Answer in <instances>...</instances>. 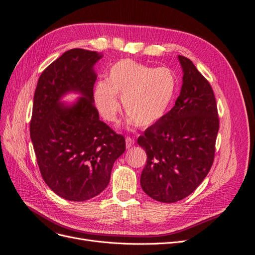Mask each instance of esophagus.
<instances>
[{
  "mask_svg": "<svg viewBox=\"0 0 255 255\" xmlns=\"http://www.w3.org/2000/svg\"><path fill=\"white\" fill-rule=\"evenodd\" d=\"M135 143V139L133 137H130V136H127L126 137V147L127 148H130V147H132Z\"/></svg>",
  "mask_w": 255,
  "mask_h": 255,
  "instance_id": "obj_1",
  "label": "esophagus"
}]
</instances>
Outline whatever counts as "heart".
<instances>
[{"mask_svg":"<svg viewBox=\"0 0 255 255\" xmlns=\"http://www.w3.org/2000/svg\"><path fill=\"white\" fill-rule=\"evenodd\" d=\"M177 77L166 68H152L131 59H122L110 68L106 81H98L94 101L102 117L116 122L123 98L127 116L137 127L153 126L166 116L175 100Z\"/></svg>","mask_w":255,"mask_h":255,"instance_id":"b5f03b06","label":"heart"}]
</instances>
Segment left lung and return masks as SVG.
I'll return each instance as SVG.
<instances>
[{"instance_id":"left-lung-1","label":"left lung","mask_w":255,"mask_h":255,"mask_svg":"<svg viewBox=\"0 0 255 255\" xmlns=\"http://www.w3.org/2000/svg\"><path fill=\"white\" fill-rule=\"evenodd\" d=\"M178 58L184 74L175 106L137 138L147 153L141 186L152 199L165 203L184 199L207 177L219 129L210 83L190 59L181 55Z\"/></svg>"}]
</instances>
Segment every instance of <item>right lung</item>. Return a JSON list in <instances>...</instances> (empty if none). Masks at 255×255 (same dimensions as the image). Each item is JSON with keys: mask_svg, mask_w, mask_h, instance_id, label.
<instances>
[{"mask_svg": "<svg viewBox=\"0 0 255 255\" xmlns=\"http://www.w3.org/2000/svg\"><path fill=\"white\" fill-rule=\"evenodd\" d=\"M96 52L73 48L41 73L34 95L30 138L40 174L51 190L70 201L101 194L113 163L126 150L125 137L100 120L93 102ZM69 91L84 98L71 107L59 103Z\"/></svg>", "mask_w": 255, "mask_h": 255, "instance_id": "right-lung-1", "label": "right lung"}]
</instances>
